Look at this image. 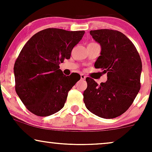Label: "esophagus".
Returning <instances> with one entry per match:
<instances>
[{
  "mask_svg": "<svg viewBox=\"0 0 152 152\" xmlns=\"http://www.w3.org/2000/svg\"><path fill=\"white\" fill-rule=\"evenodd\" d=\"M86 76H85L84 74H81V80H85L86 79Z\"/></svg>",
  "mask_w": 152,
  "mask_h": 152,
  "instance_id": "obj_1",
  "label": "esophagus"
}]
</instances>
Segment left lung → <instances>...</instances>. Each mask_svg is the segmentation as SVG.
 <instances>
[{
	"label": "left lung",
	"instance_id": "1",
	"mask_svg": "<svg viewBox=\"0 0 152 152\" xmlns=\"http://www.w3.org/2000/svg\"><path fill=\"white\" fill-rule=\"evenodd\" d=\"M90 34L102 48L94 66L107 74V81L99 85L86 78L83 102L99 117L116 118L130 107L140 90L142 61L133 43L119 31L100 29Z\"/></svg>",
	"mask_w": 152,
	"mask_h": 152
}]
</instances>
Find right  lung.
Returning a JSON list of instances; mask_svg holds the SVG:
<instances>
[{
	"label": "right lung",
	"mask_w": 152,
	"mask_h": 152,
	"mask_svg": "<svg viewBox=\"0 0 152 152\" xmlns=\"http://www.w3.org/2000/svg\"><path fill=\"white\" fill-rule=\"evenodd\" d=\"M84 34L46 28L34 35L22 48L13 68L15 88L31 113L48 116L64 107L68 93L81 76L77 73L65 76L59 64L70 58Z\"/></svg>",
	"instance_id": "1"
}]
</instances>
